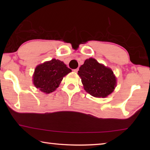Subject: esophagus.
Instances as JSON below:
<instances>
[{
	"mask_svg": "<svg viewBox=\"0 0 150 150\" xmlns=\"http://www.w3.org/2000/svg\"><path fill=\"white\" fill-rule=\"evenodd\" d=\"M78 71H79V68H77V69H73V71H74L75 73H77Z\"/></svg>",
	"mask_w": 150,
	"mask_h": 150,
	"instance_id": "esophagus-1",
	"label": "esophagus"
}]
</instances>
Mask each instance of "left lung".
Instances as JSON below:
<instances>
[{
	"label": "left lung",
	"instance_id": "obj_1",
	"mask_svg": "<svg viewBox=\"0 0 150 150\" xmlns=\"http://www.w3.org/2000/svg\"><path fill=\"white\" fill-rule=\"evenodd\" d=\"M78 75L84 89L95 97H106L116 86V78L110 68L93 58L85 61L84 64L79 67Z\"/></svg>",
	"mask_w": 150,
	"mask_h": 150
}]
</instances>
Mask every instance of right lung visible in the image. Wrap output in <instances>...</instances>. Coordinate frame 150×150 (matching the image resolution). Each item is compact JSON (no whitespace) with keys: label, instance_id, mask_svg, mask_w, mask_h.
<instances>
[{"label":"right lung","instance_id":"right-lung-1","mask_svg":"<svg viewBox=\"0 0 150 150\" xmlns=\"http://www.w3.org/2000/svg\"><path fill=\"white\" fill-rule=\"evenodd\" d=\"M70 72L71 69L63 62L53 59L35 67L33 75V83L43 93H52L59 87L63 78Z\"/></svg>","mask_w":150,"mask_h":150}]
</instances>
